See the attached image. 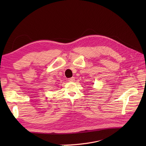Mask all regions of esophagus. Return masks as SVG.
Returning <instances> with one entry per match:
<instances>
[{"mask_svg":"<svg viewBox=\"0 0 146 146\" xmlns=\"http://www.w3.org/2000/svg\"><path fill=\"white\" fill-rule=\"evenodd\" d=\"M68 81L69 82H73L75 81V78L74 77H70L69 78H68Z\"/></svg>","mask_w":146,"mask_h":146,"instance_id":"1","label":"esophagus"}]
</instances>
